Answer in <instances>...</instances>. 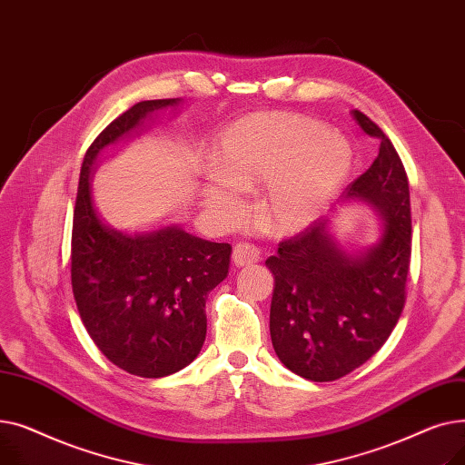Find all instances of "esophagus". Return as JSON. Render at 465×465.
<instances>
[{
    "mask_svg": "<svg viewBox=\"0 0 465 465\" xmlns=\"http://www.w3.org/2000/svg\"><path fill=\"white\" fill-rule=\"evenodd\" d=\"M262 254L260 251L251 245V242H237L233 247V254H232V262L235 267H245V265H252L256 262H260Z\"/></svg>",
    "mask_w": 465,
    "mask_h": 465,
    "instance_id": "esophagus-1",
    "label": "esophagus"
}]
</instances>
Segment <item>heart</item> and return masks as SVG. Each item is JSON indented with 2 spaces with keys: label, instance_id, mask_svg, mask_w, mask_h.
Returning a JSON list of instances; mask_svg holds the SVG:
<instances>
[{
  "label": "heart",
  "instance_id": "b5f03b06",
  "mask_svg": "<svg viewBox=\"0 0 465 465\" xmlns=\"http://www.w3.org/2000/svg\"><path fill=\"white\" fill-rule=\"evenodd\" d=\"M202 200L228 223L247 207L241 190L263 184L262 216L275 233H294L322 214L354 169L351 143L324 122L292 113H254L218 137Z\"/></svg>",
  "mask_w": 465,
  "mask_h": 465
}]
</instances>
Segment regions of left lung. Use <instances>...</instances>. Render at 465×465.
Here are the masks:
<instances>
[{
    "instance_id": "8db88e82",
    "label": "left lung",
    "mask_w": 465,
    "mask_h": 465,
    "mask_svg": "<svg viewBox=\"0 0 465 465\" xmlns=\"http://www.w3.org/2000/svg\"><path fill=\"white\" fill-rule=\"evenodd\" d=\"M360 128L381 141L379 156L330 213L282 241L265 260L275 288L272 343L286 368L328 382L368 361L392 333L405 303L411 262V202L405 167L381 128L352 111ZM358 201L380 216L373 246L347 252L332 233L336 209Z\"/></svg>"
}]
</instances>
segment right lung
Segmentation results:
<instances>
[{
    "label": "right lung",
    "mask_w": 465,
    "mask_h": 465,
    "mask_svg": "<svg viewBox=\"0 0 465 465\" xmlns=\"http://www.w3.org/2000/svg\"><path fill=\"white\" fill-rule=\"evenodd\" d=\"M183 100L139 102L95 137L84 154L71 235V284L83 324L114 365L137 377L160 379L200 354L209 292L228 277L232 247L195 237L181 224L144 232L111 226L92 190L109 149L153 126L160 111Z\"/></svg>",
    "instance_id": "right-lung-1"
}]
</instances>
